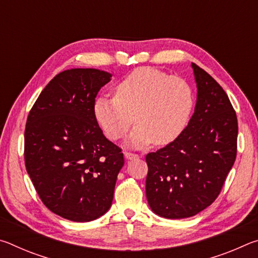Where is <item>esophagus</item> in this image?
<instances>
[{
  "instance_id": "34e87169",
  "label": "esophagus",
  "mask_w": 258,
  "mask_h": 258,
  "mask_svg": "<svg viewBox=\"0 0 258 258\" xmlns=\"http://www.w3.org/2000/svg\"><path fill=\"white\" fill-rule=\"evenodd\" d=\"M124 156L126 159H134V158H138L139 155L138 154H134L132 151H124Z\"/></svg>"
}]
</instances>
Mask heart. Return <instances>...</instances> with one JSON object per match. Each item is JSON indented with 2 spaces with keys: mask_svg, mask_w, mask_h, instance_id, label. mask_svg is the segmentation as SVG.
I'll use <instances>...</instances> for the list:
<instances>
[{
  "mask_svg": "<svg viewBox=\"0 0 258 258\" xmlns=\"http://www.w3.org/2000/svg\"><path fill=\"white\" fill-rule=\"evenodd\" d=\"M194 107V90L184 78L141 67L117 83L115 97L95 100L94 115L112 140L123 139L135 120L138 125L128 145L139 148L176 140L189 123Z\"/></svg>",
  "mask_w": 258,
  "mask_h": 258,
  "instance_id": "1",
  "label": "heart"
}]
</instances>
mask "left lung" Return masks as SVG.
Returning a JSON list of instances; mask_svg holds the SVG:
<instances>
[{
	"label": "left lung",
	"mask_w": 258,
	"mask_h": 258,
	"mask_svg": "<svg viewBox=\"0 0 258 258\" xmlns=\"http://www.w3.org/2000/svg\"><path fill=\"white\" fill-rule=\"evenodd\" d=\"M198 95L182 134L146 156L150 208L166 218L194 216L221 194L237 157L238 120L222 86L192 63Z\"/></svg>",
	"instance_id": "obj_1"
}]
</instances>
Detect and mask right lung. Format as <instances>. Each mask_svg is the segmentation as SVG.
<instances>
[{"mask_svg":"<svg viewBox=\"0 0 258 258\" xmlns=\"http://www.w3.org/2000/svg\"><path fill=\"white\" fill-rule=\"evenodd\" d=\"M109 73L75 68L51 80L28 113L24 158L42 203L56 215L90 222L111 206L121 149L104 137L94 102Z\"/></svg>","mask_w":258,"mask_h":258,"instance_id":"add662e5","label":"right lung"}]
</instances>
